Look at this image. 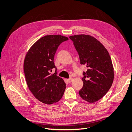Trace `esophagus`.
<instances>
[{"label":"esophagus","instance_id":"obj_1","mask_svg":"<svg viewBox=\"0 0 132 132\" xmlns=\"http://www.w3.org/2000/svg\"><path fill=\"white\" fill-rule=\"evenodd\" d=\"M72 80H73V78H72V77H70V78H69L68 79V82H69V83H71V82L72 81Z\"/></svg>","mask_w":132,"mask_h":132}]
</instances>
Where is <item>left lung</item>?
<instances>
[{"label": "left lung", "mask_w": 132, "mask_h": 132, "mask_svg": "<svg viewBox=\"0 0 132 132\" xmlns=\"http://www.w3.org/2000/svg\"><path fill=\"white\" fill-rule=\"evenodd\" d=\"M69 38L73 42L81 64L88 68L83 73V86L79 94L89 103L97 101L106 94L114 80V68L109 52L92 36L82 34Z\"/></svg>", "instance_id": "left-lung-1"}]
</instances>
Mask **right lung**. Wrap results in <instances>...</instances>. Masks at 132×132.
Wrapping results in <instances>:
<instances>
[{"label": "right lung", "mask_w": 132, "mask_h": 132, "mask_svg": "<svg viewBox=\"0 0 132 132\" xmlns=\"http://www.w3.org/2000/svg\"><path fill=\"white\" fill-rule=\"evenodd\" d=\"M68 39L60 35L45 36L36 41L26 54L24 71L26 83L34 96L42 103L57 102L64 94L65 83L56 71L51 72L53 68L56 69L54 60L58 47Z\"/></svg>", "instance_id": "obj_1"}]
</instances>
